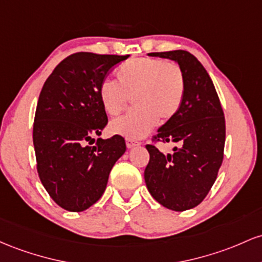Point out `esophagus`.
I'll use <instances>...</instances> for the list:
<instances>
[{"label": "esophagus", "instance_id": "34e87169", "mask_svg": "<svg viewBox=\"0 0 262 262\" xmlns=\"http://www.w3.org/2000/svg\"><path fill=\"white\" fill-rule=\"evenodd\" d=\"M139 145H140V142H137V141L126 139V146H127V148H134V147H136Z\"/></svg>", "mask_w": 262, "mask_h": 262}]
</instances>
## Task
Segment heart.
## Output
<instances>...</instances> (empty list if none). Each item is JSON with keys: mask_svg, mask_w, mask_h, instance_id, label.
Here are the masks:
<instances>
[{"mask_svg": "<svg viewBox=\"0 0 262 262\" xmlns=\"http://www.w3.org/2000/svg\"><path fill=\"white\" fill-rule=\"evenodd\" d=\"M184 78L174 63L155 58H135L119 67L116 83L104 81L99 99L105 113L116 116L132 99L134 110L110 123L113 134L139 140L151 132L158 119L166 122L183 101Z\"/></svg>", "mask_w": 262, "mask_h": 262, "instance_id": "obj_1", "label": "heart"}]
</instances>
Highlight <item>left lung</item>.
Here are the masks:
<instances>
[{
    "label": "left lung",
    "mask_w": 262,
    "mask_h": 262,
    "mask_svg": "<svg viewBox=\"0 0 262 262\" xmlns=\"http://www.w3.org/2000/svg\"><path fill=\"white\" fill-rule=\"evenodd\" d=\"M149 57L178 64L184 78V95L178 113L157 130L155 139L173 142L164 155L147 145L149 162L145 182L151 195L174 211L192 209L209 193L222 166L225 119L209 74L187 51L148 53Z\"/></svg>",
    "instance_id": "obj_1"
}]
</instances>
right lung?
<instances>
[{"mask_svg":"<svg viewBox=\"0 0 262 262\" xmlns=\"http://www.w3.org/2000/svg\"><path fill=\"white\" fill-rule=\"evenodd\" d=\"M128 55L79 52L61 60L44 83L33 125L37 170L63 209L83 211L106 189L114 164L126 151L123 137L98 139L107 125L99 88L111 68ZM90 145H87V142Z\"/></svg>","mask_w":262,"mask_h":262,"instance_id":"obj_1","label":"right lung"}]
</instances>
